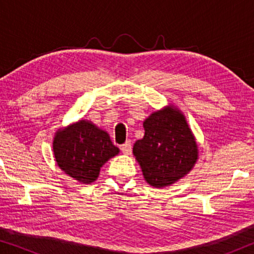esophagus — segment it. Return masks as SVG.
<instances>
[{
    "label": "esophagus",
    "instance_id": "obj_1",
    "mask_svg": "<svg viewBox=\"0 0 254 254\" xmlns=\"http://www.w3.org/2000/svg\"><path fill=\"white\" fill-rule=\"evenodd\" d=\"M121 151H123L125 155H130L131 154V143L129 141L121 145Z\"/></svg>",
    "mask_w": 254,
    "mask_h": 254
}]
</instances>
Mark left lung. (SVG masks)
Listing matches in <instances>:
<instances>
[{"mask_svg":"<svg viewBox=\"0 0 254 254\" xmlns=\"http://www.w3.org/2000/svg\"><path fill=\"white\" fill-rule=\"evenodd\" d=\"M144 136L133 154L151 186H169L186 176L197 159L195 137L184 114L173 106L151 113L143 123Z\"/></svg>","mask_w":254,"mask_h":254,"instance_id":"8db88e82","label":"left lung"}]
</instances>
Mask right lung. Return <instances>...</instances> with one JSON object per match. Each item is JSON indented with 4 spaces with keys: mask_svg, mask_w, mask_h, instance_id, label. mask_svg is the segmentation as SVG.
Instances as JSON below:
<instances>
[{
    "mask_svg": "<svg viewBox=\"0 0 254 254\" xmlns=\"http://www.w3.org/2000/svg\"><path fill=\"white\" fill-rule=\"evenodd\" d=\"M53 152L59 168L82 184L93 183L100 168L119 154L110 135L92 123L79 120L55 133Z\"/></svg>",
    "mask_w": 254,
    "mask_h": 254,
    "instance_id": "obj_1",
    "label": "right lung"
}]
</instances>
